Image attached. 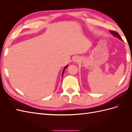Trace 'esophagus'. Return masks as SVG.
I'll use <instances>...</instances> for the list:
<instances>
[{"label": "esophagus", "mask_w": 132, "mask_h": 132, "mask_svg": "<svg viewBox=\"0 0 132 132\" xmlns=\"http://www.w3.org/2000/svg\"><path fill=\"white\" fill-rule=\"evenodd\" d=\"M72 60H73V62H78L79 61V58L78 57H75L73 58Z\"/></svg>", "instance_id": "34e87169"}]
</instances>
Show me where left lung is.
Masks as SVG:
<instances>
[{"instance_id": "left-lung-1", "label": "left lung", "mask_w": 132, "mask_h": 132, "mask_svg": "<svg viewBox=\"0 0 132 132\" xmlns=\"http://www.w3.org/2000/svg\"><path fill=\"white\" fill-rule=\"evenodd\" d=\"M109 32H111V33L112 35H113L114 36H115V37L119 38L120 40H121V41H122L121 37H120V36L119 35V34L117 32H116V31H113V30H109Z\"/></svg>"}]
</instances>
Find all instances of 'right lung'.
Returning <instances> with one entry per match:
<instances>
[{"label": "right lung", "instance_id": "right-lung-1", "mask_svg": "<svg viewBox=\"0 0 132 132\" xmlns=\"http://www.w3.org/2000/svg\"><path fill=\"white\" fill-rule=\"evenodd\" d=\"M68 65H67V66H66L65 67H64V69H63V72H62V77H63V73H64V70H65V69L67 68H68Z\"/></svg>", "mask_w": 132, "mask_h": 132}]
</instances>
